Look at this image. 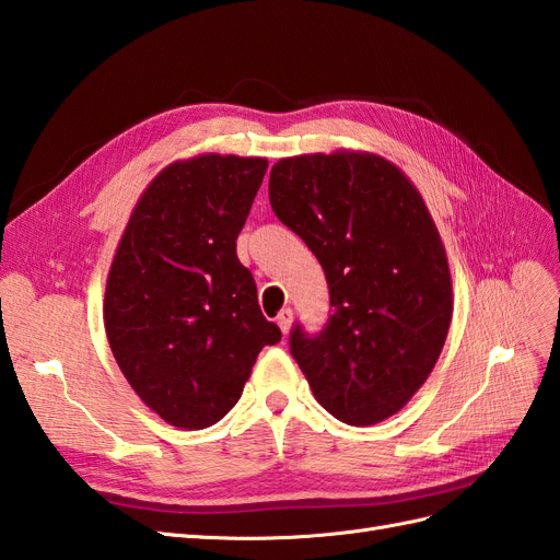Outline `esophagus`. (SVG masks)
Here are the masks:
<instances>
[{
  "mask_svg": "<svg viewBox=\"0 0 560 560\" xmlns=\"http://www.w3.org/2000/svg\"><path fill=\"white\" fill-rule=\"evenodd\" d=\"M278 327L282 329V334H287L290 331V327H292V319H294V313H292V308H282L280 313H278Z\"/></svg>",
  "mask_w": 560,
  "mask_h": 560,
  "instance_id": "obj_1",
  "label": "esophagus"
}]
</instances>
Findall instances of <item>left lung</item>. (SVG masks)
<instances>
[{
	"mask_svg": "<svg viewBox=\"0 0 560 560\" xmlns=\"http://www.w3.org/2000/svg\"><path fill=\"white\" fill-rule=\"evenodd\" d=\"M270 208L315 254L329 287L327 325H296L290 352L315 399L348 425L395 416L444 348L453 292L446 252L416 186L374 154L282 159Z\"/></svg>",
	"mask_w": 560,
	"mask_h": 560,
	"instance_id": "8db88e82",
	"label": "left lung"
}]
</instances>
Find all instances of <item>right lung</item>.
I'll use <instances>...</instances> for the list:
<instances>
[{
  "instance_id": "1",
  "label": "right lung",
  "mask_w": 560,
  "mask_h": 560,
  "mask_svg": "<svg viewBox=\"0 0 560 560\" xmlns=\"http://www.w3.org/2000/svg\"><path fill=\"white\" fill-rule=\"evenodd\" d=\"M266 167V159L219 154L167 165L147 186L112 261L105 329L116 364L175 428L222 420L261 348L282 338L235 254Z\"/></svg>"
}]
</instances>
